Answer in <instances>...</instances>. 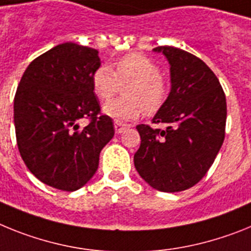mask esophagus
Wrapping results in <instances>:
<instances>
[{"label":"esophagus","mask_w":251,"mask_h":251,"mask_svg":"<svg viewBox=\"0 0 251 251\" xmlns=\"http://www.w3.org/2000/svg\"><path fill=\"white\" fill-rule=\"evenodd\" d=\"M113 126H115V131H116L117 134H121V132H124L125 130H127V128L130 127V125H127V124L119 123V121H116V123L113 124Z\"/></svg>","instance_id":"34e87169"}]
</instances>
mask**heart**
Here are the masks:
<instances>
[{
  "instance_id": "heart-1",
  "label": "heart",
  "mask_w": 251,
  "mask_h": 251,
  "mask_svg": "<svg viewBox=\"0 0 251 251\" xmlns=\"http://www.w3.org/2000/svg\"><path fill=\"white\" fill-rule=\"evenodd\" d=\"M124 88V99L113 100L103 106L107 116L119 121L138 119L141 113L152 116L162 110L169 95L168 84L162 78V71L155 63L143 54H128L120 58L113 71L106 64L100 65L92 74L95 95L107 101Z\"/></svg>"
}]
</instances>
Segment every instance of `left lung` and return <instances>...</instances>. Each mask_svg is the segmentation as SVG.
Returning a JSON list of instances; mask_svg holds the SVG:
<instances>
[{"label": "left lung", "mask_w": 251, "mask_h": 251, "mask_svg": "<svg viewBox=\"0 0 251 251\" xmlns=\"http://www.w3.org/2000/svg\"><path fill=\"white\" fill-rule=\"evenodd\" d=\"M171 64V93L154 124L136 126L140 148L134 164L140 177L162 192H180L197 184L215 162L225 139L226 97L204 62L174 47H158Z\"/></svg>", "instance_id": "1"}]
</instances>
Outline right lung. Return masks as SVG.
<instances>
[{
	"label": "right lung",
	"mask_w": 251,
	"mask_h": 251,
	"mask_svg": "<svg viewBox=\"0 0 251 251\" xmlns=\"http://www.w3.org/2000/svg\"><path fill=\"white\" fill-rule=\"evenodd\" d=\"M99 50L75 43L56 45L32 60L17 87L14 123L26 167L48 186L83 187L99 168L100 152L113 138L112 119L101 115L92 74ZM90 123L80 128L79 121Z\"/></svg>",
	"instance_id": "obj_1"
}]
</instances>
